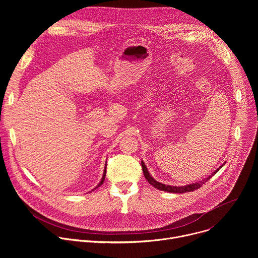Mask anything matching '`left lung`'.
Returning a JSON list of instances; mask_svg holds the SVG:
<instances>
[{
    "mask_svg": "<svg viewBox=\"0 0 258 258\" xmlns=\"http://www.w3.org/2000/svg\"><path fill=\"white\" fill-rule=\"evenodd\" d=\"M225 164V163H224ZM224 164L222 166H219V168H217L216 170H214V172L209 175L207 178H204L203 180H200L198 182H194V183H191V185H187V186H182V187H173V186H168V185H164V183H161L157 180H155L149 173L148 169H147L145 163L142 161V169H143V173L146 177V179L149 181L150 185H152L154 188L158 189V190H161V191H165V192H169V193H186V192H193L199 188L202 187V185H204V183L212 176L214 175L220 168H222L224 166Z\"/></svg>",
    "mask_w": 258,
    "mask_h": 258,
    "instance_id": "obj_1",
    "label": "left lung"
}]
</instances>
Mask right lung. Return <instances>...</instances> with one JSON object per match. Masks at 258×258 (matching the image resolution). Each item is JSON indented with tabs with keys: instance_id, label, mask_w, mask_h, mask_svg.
Returning a JSON list of instances; mask_svg holds the SVG:
<instances>
[{
	"instance_id": "obj_1",
	"label": "right lung",
	"mask_w": 258,
	"mask_h": 258,
	"mask_svg": "<svg viewBox=\"0 0 258 258\" xmlns=\"http://www.w3.org/2000/svg\"><path fill=\"white\" fill-rule=\"evenodd\" d=\"M105 175H106V166H105V169H104V173H103V176H102V179H101V181H100V182H99V185H98V186H97V187H96V188H98V187H100V186H101V185H102V183H103V182H104V179H105ZM96 188H95V189H96ZM95 189H94V190H95Z\"/></svg>"
}]
</instances>
